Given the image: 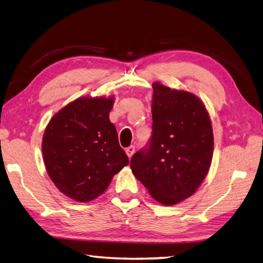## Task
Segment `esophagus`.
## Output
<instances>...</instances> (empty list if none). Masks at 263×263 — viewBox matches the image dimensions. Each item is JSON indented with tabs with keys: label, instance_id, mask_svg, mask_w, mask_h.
Instances as JSON below:
<instances>
[{
	"label": "esophagus",
	"instance_id": "obj_1",
	"mask_svg": "<svg viewBox=\"0 0 263 263\" xmlns=\"http://www.w3.org/2000/svg\"><path fill=\"white\" fill-rule=\"evenodd\" d=\"M126 153H127V155H128V158H132L133 157V154L135 153V146H129V147H127L126 148Z\"/></svg>",
	"mask_w": 263,
	"mask_h": 263
}]
</instances>
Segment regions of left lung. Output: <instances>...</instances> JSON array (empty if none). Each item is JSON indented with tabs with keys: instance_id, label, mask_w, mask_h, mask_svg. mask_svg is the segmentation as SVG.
I'll use <instances>...</instances> for the list:
<instances>
[{
	"instance_id": "obj_1",
	"label": "left lung",
	"mask_w": 263,
	"mask_h": 263,
	"mask_svg": "<svg viewBox=\"0 0 263 263\" xmlns=\"http://www.w3.org/2000/svg\"><path fill=\"white\" fill-rule=\"evenodd\" d=\"M152 87V139L134 154L130 168L155 201L171 206L194 194L206 177L213 130L199 96L159 82Z\"/></svg>"
}]
</instances>
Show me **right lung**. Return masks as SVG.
Returning <instances> with one entry per match:
<instances>
[{
	"label": "right lung",
	"instance_id": "1",
	"mask_svg": "<svg viewBox=\"0 0 263 263\" xmlns=\"http://www.w3.org/2000/svg\"><path fill=\"white\" fill-rule=\"evenodd\" d=\"M114 103L115 96H82L59 110L45 128L42 152L47 175L71 200H95L129 163L109 118Z\"/></svg>",
	"mask_w": 263,
	"mask_h": 263
}]
</instances>
